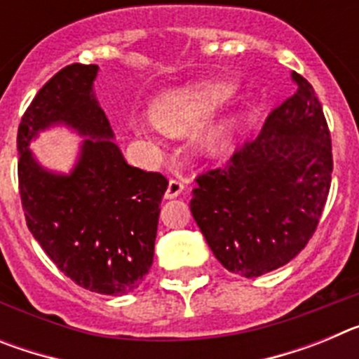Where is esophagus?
Returning a JSON list of instances; mask_svg holds the SVG:
<instances>
[{
    "label": "esophagus",
    "mask_w": 359,
    "mask_h": 359,
    "mask_svg": "<svg viewBox=\"0 0 359 359\" xmlns=\"http://www.w3.org/2000/svg\"><path fill=\"white\" fill-rule=\"evenodd\" d=\"M185 190V183L182 180H170L169 185H167V190H165V198L172 199L177 198Z\"/></svg>",
    "instance_id": "esophagus-1"
}]
</instances>
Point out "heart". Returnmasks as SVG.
I'll return each mask as SVG.
<instances>
[{
	"label": "heart",
	"mask_w": 359,
	"mask_h": 359,
	"mask_svg": "<svg viewBox=\"0 0 359 359\" xmlns=\"http://www.w3.org/2000/svg\"><path fill=\"white\" fill-rule=\"evenodd\" d=\"M233 86L230 82L207 81L161 95L152 106V118L163 131L183 133L194 128L208 116L215 107L231 97ZM224 133V126L210 129L205 136V145L214 147Z\"/></svg>",
	"instance_id": "heart-1"
}]
</instances>
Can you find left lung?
Returning <instances> with one entry per match:
<instances>
[{
  "instance_id": "obj_1",
  "label": "left lung",
  "mask_w": 359,
  "mask_h": 359,
  "mask_svg": "<svg viewBox=\"0 0 359 359\" xmlns=\"http://www.w3.org/2000/svg\"><path fill=\"white\" fill-rule=\"evenodd\" d=\"M266 118L259 138L196 177L190 210L228 271L253 278L287 264L316 231L331 189L332 145L313 86Z\"/></svg>"
}]
</instances>
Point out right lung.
I'll use <instances>...</instances> for the list:
<instances>
[{
    "label": "right lung",
    "mask_w": 359,
    "mask_h": 359,
    "mask_svg": "<svg viewBox=\"0 0 359 359\" xmlns=\"http://www.w3.org/2000/svg\"><path fill=\"white\" fill-rule=\"evenodd\" d=\"M97 65L65 66L37 91L18 129L19 196L28 230L66 277L100 294L136 290L154 257L167 177L136 169L111 140L93 95ZM66 121L88 138L76 170L40 169L27 144L39 128Z\"/></svg>",
    "instance_id": "right-lung-1"
}]
</instances>
